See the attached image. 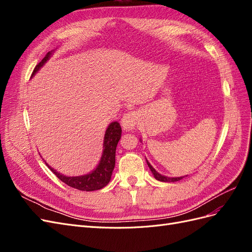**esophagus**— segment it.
Masks as SVG:
<instances>
[{
  "label": "esophagus",
  "instance_id": "esophagus-1",
  "mask_svg": "<svg viewBox=\"0 0 252 252\" xmlns=\"http://www.w3.org/2000/svg\"><path fill=\"white\" fill-rule=\"evenodd\" d=\"M139 119V114L135 111H130L124 114V117L122 118V126H123L124 129H132L136 122H138Z\"/></svg>",
  "mask_w": 252,
  "mask_h": 252
}]
</instances>
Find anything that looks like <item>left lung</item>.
Masks as SVG:
<instances>
[{
	"mask_svg": "<svg viewBox=\"0 0 252 252\" xmlns=\"http://www.w3.org/2000/svg\"><path fill=\"white\" fill-rule=\"evenodd\" d=\"M147 165H148V167L150 168L151 172L154 173L155 178H156L157 180H158V181H161V182H177V181H179V180L183 179V178H167V177H164V175L158 173V172L154 169V167H152L148 162H147Z\"/></svg>",
	"mask_w": 252,
	"mask_h": 252,
	"instance_id": "left-lung-1",
	"label": "left lung"
}]
</instances>
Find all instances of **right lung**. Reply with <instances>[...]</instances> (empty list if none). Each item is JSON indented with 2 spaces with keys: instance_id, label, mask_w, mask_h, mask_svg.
Wrapping results in <instances>:
<instances>
[{
  "instance_id": "obj_1",
  "label": "right lung",
  "mask_w": 252,
  "mask_h": 252,
  "mask_svg": "<svg viewBox=\"0 0 252 252\" xmlns=\"http://www.w3.org/2000/svg\"><path fill=\"white\" fill-rule=\"evenodd\" d=\"M51 51L47 52V55L43 58L41 62L37 64L32 71L34 74L40 68L44 65V63L49 59ZM122 128L118 122H112L108 126L104 136V150L101 158V161L98 163L96 169L91 173L86 175H81V177H65V175L59 173L55 169H52L49 165L48 168L57 175L66 185L75 188L82 191H94V190H98L108 184L111 174L116 165V149L117 145L121 139Z\"/></svg>"
}]
</instances>
